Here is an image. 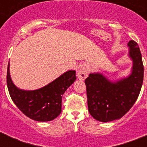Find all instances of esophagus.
Segmentation results:
<instances>
[{"mask_svg": "<svg viewBox=\"0 0 147 147\" xmlns=\"http://www.w3.org/2000/svg\"><path fill=\"white\" fill-rule=\"evenodd\" d=\"M88 76V69L84 65L82 66L78 69L77 71V78L80 80H85Z\"/></svg>", "mask_w": 147, "mask_h": 147, "instance_id": "obj_1", "label": "esophagus"}]
</instances>
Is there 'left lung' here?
I'll return each mask as SVG.
<instances>
[{"instance_id": "8db88e82", "label": "left lung", "mask_w": 147, "mask_h": 147, "mask_svg": "<svg viewBox=\"0 0 147 147\" xmlns=\"http://www.w3.org/2000/svg\"><path fill=\"white\" fill-rule=\"evenodd\" d=\"M127 47V55L132 61L127 76L111 80L98 71L89 74L85 79L88 111L97 121L109 122L121 118L139 96L144 81L141 53L134 40L129 41Z\"/></svg>"}]
</instances>
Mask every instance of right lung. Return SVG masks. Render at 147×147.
<instances>
[{
	"mask_svg": "<svg viewBox=\"0 0 147 147\" xmlns=\"http://www.w3.org/2000/svg\"><path fill=\"white\" fill-rule=\"evenodd\" d=\"M76 80V70L71 69L40 88L21 89L13 82L10 62L8 63L7 85L10 98L16 106L33 121L46 122L56 118L62 112V95Z\"/></svg>",
	"mask_w": 147,
	"mask_h": 147,
	"instance_id": "obj_1",
	"label": "right lung"
}]
</instances>
